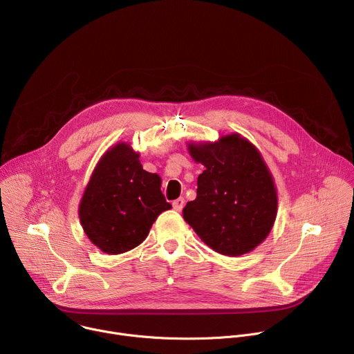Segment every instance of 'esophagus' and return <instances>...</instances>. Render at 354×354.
<instances>
[{
  "mask_svg": "<svg viewBox=\"0 0 354 354\" xmlns=\"http://www.w3.org/2000/svg\"><path fill=\"white\" fill-rule=\"evenodd\" d=\"M172 206H174V209H175L176 212H182V209H183V206H185V198H183V197H179V198L174 200Z\"/></svg>",
  "mask_w": 354,
  "mask_h": 354,
  "instance_id": "34e87169",
  "label": "esophagus"
}]
</instances>
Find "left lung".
<instances>
[{"mask_svg": "<svg viewBox=\"0 0 354 354\" xmlns=\"http://www.w3.org/2000/svg\"><path fill=\"white\" fill-rule=\"evenodd\" d=\"M186 145L205 171L196 198L183 209L185 221L217 254H249L268 238L277 216V187L261 151L239 133Z\"/></svg>", "mask_w": 354, "mask_h": 354, "instance_id": "obj_1", "label": "left lung"}]
</instances>
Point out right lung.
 Returning <instances> with one entry per match:
<instances>
[{"mask_svg":"<svg viewBox=\"0 0 354 354\" xmlns=\"http://www.w3.org/2000/svg\"><path fill=\"white\" fill-rule=\"evenodd\" d=\"M129 142L109 147L84 189L78 216L88 239L108 255L138 246L157 217L172 209L161 192V176L142 169Z\"/></svg>","mask_w":354,"mask_h":354,"instance_id":"add662e5","label":"right lung"}]
</instances>
